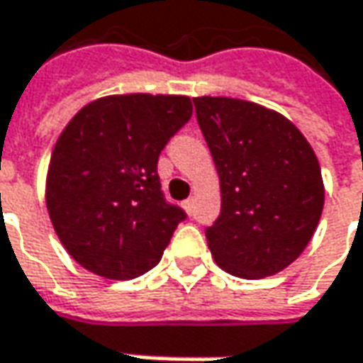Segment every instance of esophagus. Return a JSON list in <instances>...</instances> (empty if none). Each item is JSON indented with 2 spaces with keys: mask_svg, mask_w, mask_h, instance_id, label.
<instances>
[{
  "mask_svg": "<svg viewBox=\"0 0 363 363\" xmlns=\"http://www.w3.org/2000/svg\"><path fill=\"white\" fill-rule=\"evenodd\" d=\"M182 206H184V210H186L187 213H194V198H187Z\"/></svg>",
  "mask_w": 363,
  "mask_h": 363,
  "instance_id": "1",
  "label": "esophagus"
}]
</instances>
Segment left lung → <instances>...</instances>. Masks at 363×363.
Wrapping results in <instances>:
<instances>
[{"label":"left lung","instance_id":"1","mask_svg":"<svg viewBox=\"0 0 363 363\" xmlns=\"http://www.w3.org/2000/svg\"><path fill=\"white\" fill-rule=\"evenodd\" d=\"M220 174L221 210L206 238L216 264L245 279L274 276L310 244L323 210L322 169L300 130L272 109L196 97Z\"/></svg>","mask_w":363,"mask_h":363}]
</instances>
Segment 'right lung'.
Here are the masks:
<instances>
[{"label": "right lung", "mask_w": 363, "mask_h": 363, "mask_svg": "<svg viewBox=\"0 0 363 363\" xmlns=\"http://www.w3.org/2000/svg\"><path fill=\"white\" fill-rule=\"evenodd\" d=\"M191 118L184 96L101 97L62 131L48 172L53 230L79 266L131 279L160 264L187 213L167 201L157 160Z\"/></svg>", "instance_id": "right-lung-1"}]
</instances>
